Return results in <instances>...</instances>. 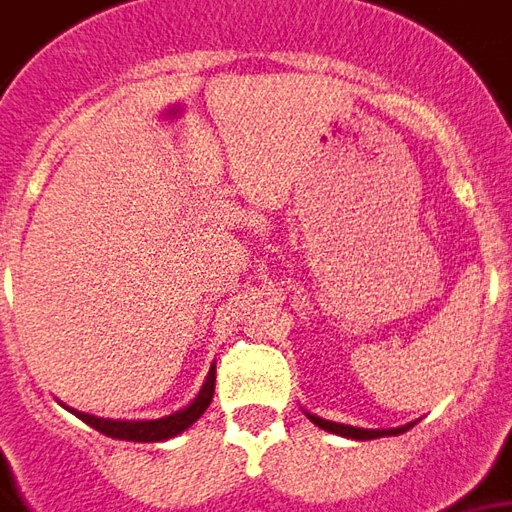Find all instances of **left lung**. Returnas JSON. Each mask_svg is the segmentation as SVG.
Wrapping results in <instances>:
<instances>
[{"label":"left lung","mask_w":512,"mask_h":512,"mask_svg":"<svg viewBox=\"0 0 512 512\" xmlns=\"http://www.w3.org/2000/svg\"><path fill=\"white\" fill-rule=\"evenodd\" d=\"M306 415H309V412H306ZM309 421L320 426V429H326V432H334V435H343V438H351V440L390 438V435H401V432H407V429H412V424L398 426V429H357V426L334 424V421H323V418H317V415H309Z\"/></svg>","instance_id":"8db88e82"}]
</instances>
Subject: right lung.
<instances>
[{
  "label": "right lung",
  "instance_id": "right-lung-1",
  "mask_svg": "<svg viewBox=\"0 0 512 512\" xmlns=\"http://www.w3.org/2000/svg\"><path fill=\"white\" fill-rule=\"evenodd\" d=\"M214 370L217 368L211 365L209 376H206V382L200 387V393L195 396V401H192L189 407H183V410L167 415V418H155V421H111V418H97V415H88V412H72L80 421H86L88 426H94L97 432L108 435V438L133 440V443L169 440L175 438V435H181L183 429H189V426L195 424L197 418L206 412V407L211 404V398H214V382H217Z\"/></svg>",
  "mask_w": 512,
  "mask_h": 512
}]
</instances>
